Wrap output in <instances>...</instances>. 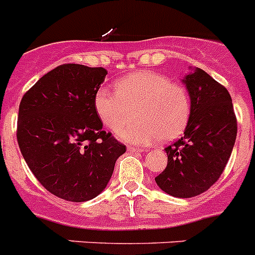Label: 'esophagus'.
<instances>
[{"mask_svg":"<svg viewBox=\"0 0 255 255\" xmlns=\"http://www.w3.org/2000/svg\"><path fill=\"white\" fill-rule=\"evenodd\" d=\"M128 150H129V152H136V153L144 152V150L141 149V148H139V147H132V145H129V147H128Z\"/></svg>","mask_w":255,"mask_h":255,"instance_id":"esophagus-1","label":"esophagus"}]
</instances>
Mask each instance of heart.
I'll return each mask as SVG.
<instances>
[{
    "mask_svg": "<svg viewBox=\"0 0 255 255\" xmlns=\"http://www.w3.org/2000/svg\"><path fill=\"white\" fill-rule=\"evenodd\" d=\"M94 108L106 128L118 130L135 112L137 120L119 130L124 141L148 144L179 138L190 119V98L186 89L170 78L153 71H140L120 79L116 93L100 88Z\"/></svg>",
    "mask_w": 255,
    "mask_h": 255,
    "instance_id": "obj_1",
    "label": "heart"
}]
</instances>
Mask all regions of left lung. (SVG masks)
<instances>
[{
	"instance_id": "1",
	"label": "left lung",
	"mask_w": 255,
	"mask_h": 255,
	"mask_svg": "<svg viewBox=\"0 0 255 255\" xmlns=\"http://www.w3.org/2000/svg\"><path fill=\"white\" fill-rule=\"evenodd\" d=\"M182 83L190 97V119L181 138L164 148L167 166L155 182L172 197L191 198L208 190L224 172L238 121L227 89L204 70L193 69Z\"/></svg>"
}]
</instances>
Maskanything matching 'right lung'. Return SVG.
Returning a JSON list of instances; mask_svg holds the SVG:
<instances>
[{
    "instance_id": "add662e5",
    "label": "right lung",
    "mask_w": 255,
    "mask_h": 255,
    "mask_svg": "<svg viewBox=\"0 0 255 255\" xmlns=\"http://www.w3.org/2000/svg\"><path fill=\"white\" fill-rule=\"evenodd\" d=\"M103 67L65 64L43 75L19 106L17 143L38 181L53 195L87 202L102 193L126 147L103 124L94 94Z\"/></svg>"
}]
</instances>
